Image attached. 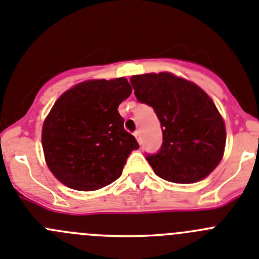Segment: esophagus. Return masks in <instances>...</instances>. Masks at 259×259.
I'll use <instances>...</instances> for the list:
<instances>
[{
    "instance_id": "34e87169",
    "label": "esophagus",
    "mask_w": 259,
    "mask_h": 259,
    "mask_svg": "<svg viewBox=\"0 0 259 259\" xmlns=\"http://www.w3.org/2000/svg\"><path fill=\"white\" fill-rule=\"evenodd\" d=\"M134 135H135V138H137V141H138V143L139 144H142V137H141V132H135L134 133Z\"/></svg>"
}]
</instances>
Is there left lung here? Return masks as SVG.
Listing matches in <instances>:
<instances>
[{"mask_svg": "<svg viewBox=\"0 0 259 259\" xmlns=\"http://www.w3.org/2000/svg\"><path fill=\"white\" fill-rule=\"evenodd\" d=\"M130 82L138 102L152 107L161 124V147L146 156L153 171L173 183L209 176L222 160L226 129L208 94L167 72L133 76Z\"/></svg>", "mask_w": 259, "mask_h": 259, "instance_id": "1", "label": "left lung"}]
</instances>
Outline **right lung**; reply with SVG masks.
I'll list each match as a JSON object with an SVG mask.
<instances>
[{
	"label": "right lung",
	"mask_w": 259,
	"mask_h": 259,
	"mask_svg": "<svg viewBox=\"0 0 259 259\" xmlns=\"http://www.w3.org/2000/svg\"><path fill=\"white\" fill-rule=\"evenodd\" d=\"M132 94L126 78L78 83L55 102L42 126L49 169L77 191L111 185L122 174L130 152L138 150L124 129L117 108Z\"/></svg>",
	"instance_id": "obj_1"
}]
</instances>
